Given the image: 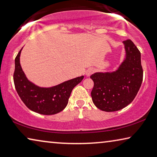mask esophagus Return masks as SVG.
<instances>
[{
  "mask_svg": "<svg viewBox=\"0 0 157 157\" xmlns=\"http://www.w3.org/2000/svg\"><path fill=\"white\" fill-rule=\"evenodd\" d=\"M95 70L92 68V67H91V68H89L87 71H86V76H90L91 75H92L94 72Z\"/></svg>",
  "mask_w": 157,
  "mask_h": 157,
  "instance_id": "34e87169",
  "label": "esophagus"
}]
</instances>
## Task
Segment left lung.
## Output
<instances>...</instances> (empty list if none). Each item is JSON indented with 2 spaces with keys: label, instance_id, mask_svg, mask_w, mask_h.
I'll return each mask as SVG.
<instances>
[{
  "label": "left lung",
  "instance_id": "8db88e82",
  "mask_svg": "<svg viewBox=\"0 0 157 157\" xmlns=\"http://www.w3.org/2000/svg\"><path fill=\"white\" fill-rule=\"evenodd\" d=\"M123 42L126 56L118 69L90 76L94 81L92 101L101 111L113 112L125 108L133 101L142 85L143 70L140 51L130 39Z\"/></svg>",
  "mask_w": 157,
  "mask_h": 157
}]
</instances>
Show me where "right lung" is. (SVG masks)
<instances>
[{
	"mask_svg": "<svg viewBox=\"0 0 157 157\" xmlns=\"http://www.w3.org/2000/svg\"><path fill=\"white\" fill-rule=\"evenodd\" d=\"M19 51L15 60L13 80L19 97L28 109L43 115H53L62 111L68 103L72 90L84 76L64 82L50 88L37 86L28 80L20 63Z\"/></svg>",
	"mask_w": 157,
	"mask_h": 157,
	"instance_id": "1",
	"label": "right lung"
}]
</instances>
